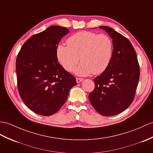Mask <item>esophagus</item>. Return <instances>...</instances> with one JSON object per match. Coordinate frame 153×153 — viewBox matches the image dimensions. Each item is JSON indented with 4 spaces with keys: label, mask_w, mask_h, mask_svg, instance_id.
<instances>
[{
    "label": "esophagus",
    "mask_w": 153,
    "mask_h": 153,
    "mask_svg": "<svg viewBox=\"0 0 153 153\" xmlns=\"http://www.w3.org/2000/svg\"><path fill=\"white\" fill-rule=\"evenodd\" d=\"M83 80V78H79V77H76V82L77 83H79L80 82H81Z\"/></svg>",
    "instance_id": "obj_1"
}]
</instances>
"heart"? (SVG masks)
<instances>
[{
  "label": "heart",
  "instance_id": "obj_1",
  "mask_svg": "<svg viewBox=\"0 0 153 153\" xmlns=\"http://www.w3.org/2000/svg\"><path fill=\"white\" fill-rule=\"evenodd\" d=\"M67 45L59 44L56 55L60 65L68 72L75 70L78 76L100 74L107 69L113 55L111 38L105 34L80 31L67 39Z\"/></svg>",
  "mask_w": 153,
  "mask_h": 153
}]
</instances>
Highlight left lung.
<instances>
[{"label": "left lung", "mask_w": 153, "mask_h": 153, "mask_svg": "<svg viewBox=\"0 0 153 153\" xmlns=\"http://www.w3.org/2000/svg\"><path fill=\"white\" fill-rule=\"evenodd\" d=\"M99 28L113 39V55L107 69L93 79L95 87L88 98L98 113L113 116L125 111L133 102L140 66L136 51L126 37L108 27Z\"/></svg>", "instance_id": "left-lung-1"}]
</instances>
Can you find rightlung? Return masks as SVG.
I'll return each instance as SVG.
<instances>
[{
    "mask_svg": "<svg viewBox=\"0 0 153 153\" xmlns=\"http://www.w3.org/2000/svg\"><path fill=\"white\" fill-rule=\"evenodd\" d=\"M69 33L66 27L51 26L25 42L16 59L17 87L21 98L33 112L49 116L66 101L76 77L58 62L56 48Z\"/></svg>",
    "mask_w": 153,
    "mask_h": 153,
    "instance_id": "right-lung-1",
    "label": "right lung"
}]
</instances>
